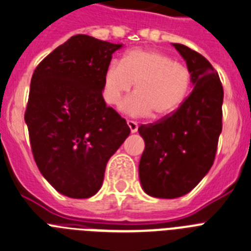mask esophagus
<instances>
[{"label":"esophagus","mask_w":251,"mask_h":251,"mask_svg":"<svg viewBox=\"0 0 251 251\" xmlns=\"http://www.w3.org/2000/svg\"><path fill=\"white\" fill-rule=\"evenodd\" d=\"M127 124H128V127H129V129H130V132H132V133L137 132L138 124L136 123V122H134V121H127Z\"/></svg>","instance_id":"34e87169"}]
</instances>
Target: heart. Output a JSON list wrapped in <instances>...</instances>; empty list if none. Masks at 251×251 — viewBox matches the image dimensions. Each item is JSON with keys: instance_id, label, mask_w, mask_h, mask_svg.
<instances>
[{"instance_id": "1", "label": "heart", "mask_w": 251, "mask_h": 251, "mask_svg": "<svg viewBox=\"0 0 251 251\" xmlns=\"http://www.w3.org/2000/svg\"><path fill=\"white\" fill-rule=\"evenodd\" d=\"M136 83V93L123 105L132 115L165 117L176 111L187 97L192 83L185 64L158 50L133 49L122 61H111L103 76V99L118 106Z\"/></svg>"}]
</instances>
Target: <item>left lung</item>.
Returning <instances> with one entry per match:
<instances>
[{"mask_svg": "<svg viewBox=\"0 0 251 251\" xmlns=\"http://www.w3.org/2000/svg\"><path fill=\"white\" fill-rule=\"evenodd\" d=\"M191 72L192 91L175 113L141 124L145 150L138 165L144 191L175 199L186 195L212 168L222 132L223 87L217 70L190 47L173 43Z\"/></svg>", "mask_w": 251, "mask_h": 251, "instance_id": "obj_1", "label": "left lung"}]
</instances>
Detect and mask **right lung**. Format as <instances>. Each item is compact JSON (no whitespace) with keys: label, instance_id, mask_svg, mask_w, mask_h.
Instances as JSON below:
<instances>
[{"label":"right lung","instance_id":"right-lung-1","mask_svg":"<svg viewBox=\"0 0 251 251\" xmlns=\"http://www.w3.org/2000/svg\"><path fill=\"white\" fill-rule=\"evenodd\" d=\"M122 45L76 34L38 64L25 123L39 172L56 191L91 198L107 160L129 136L127 122L102 97L103 76Z\"/></svg>","mask_w":251,"mask_h":251}]
</instances>
